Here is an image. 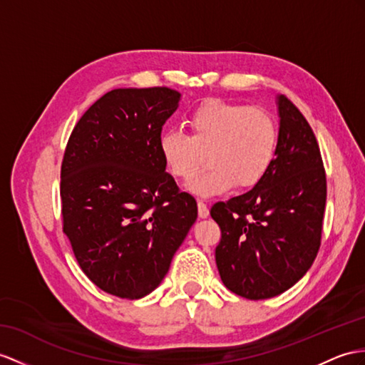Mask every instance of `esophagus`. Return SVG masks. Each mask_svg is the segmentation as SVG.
<instances>
[{
  "mask_svg": "<svg viewBox=\"0 0 365 365\" xmlns=\"http://www.w3.org/2000/svg\"><path fill=\"white\" fill-rule=\"evenodd\" d=\"M198 215H200V218H207L209 217V207L202 200H198Z\"/></svg>",
  "mask_w": 365,
  "mask_h": 365,
  "instance_id": "obj_1",
  "label": "esophagus"
}]
</instances>
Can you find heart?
Wrapping results in <instances>:
<instances>
[{
    "mask_svg": "<svg viewBox=\"0 0 365 365\" xmlns=\"http://www.w3.org/2000/svg\"><path fill=\"white\" fill-rule=\"evenodd\" d=\"M189 135L168 130L159 138V153L178 180L197 175L207 153L209 170L187 189L202 198L252 187L263 180L277 152L279 130L272 115L257 106L225 101L201 103L187 118Z\"/></svg>",
    "mask_w": 365,
    "mask_h": 365,
    "instance_id": "1",
    "label": "heart"
}]
</instances>
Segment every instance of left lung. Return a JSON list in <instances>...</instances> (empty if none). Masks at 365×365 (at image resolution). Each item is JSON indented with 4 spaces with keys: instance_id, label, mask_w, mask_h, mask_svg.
<instances>
[{
    "instance_id": "obj_1",
    "label": "left lung",
    "mask_w": 365,
    "mask_h": 365,
    "mask_svg": "<svg viewBox=\"0 0 365 365\" xmlns=\"http://www.w3.org/2000/svg\"><path fill=\"white\" fill-rule=\"evenodd\" d=\"M277 152L263 180L213 204L215 250L225 287L245 299L282 294L304 277L321 246L327 178L313 130L285 96L277 97Z\"/></svg>"
}]
</instances>
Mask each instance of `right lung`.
Wrapping results in <instances>:
<instances>
[{
    "label": "right lung",
    "instance_id": "1",
    "mask_svg": "<svg viewBox=\"0 0 365 365\" xmlns=\"http://www.w3.org/2000/svg\"><path fill=\"white\" fill-rule=\"evenodd\" d=\"M181 94L170 88H120L80 118L61 164L63 232L96 287L140 299L161 285L198 217L159 153Z\"/></svg>",
    "mask_w": 365,
    "mask_h": 365
}]
</instances>
